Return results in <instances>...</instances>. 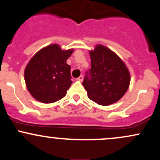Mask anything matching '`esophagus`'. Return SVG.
<instances>
[{
	"mask_svg": "<svg viewBox=\"0 0 160 160\" xmlns=\"http://www.w3.org/2000/svg\"><path fill=\"white\" fill-rule=\"evenodd\" d=\"M77 80H78V81L82 82V80H83V77H82V76H80L78 79H77Z\"/></svg>",
	"mask_w": 160,
	"mask_h": 160,
	"instance_id": "1",
	"label": "esophagus"
}]
</instances>
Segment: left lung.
<instances>
[{
    "mask_svg": "<svg viewBox=\"0 0 160 160\" xmlns=\"http://www.w3.org/2000/svg\"><path fill=\"white\" fill-rule=\"evenodd\" d=\"M91 69L82 86L90 100L102 106L118 102L128 90L130 73L114 52L102 44L89 51Z\"/></svg>",
    "mask_w": 160,
    "mask_h": 160,
    "instance_id": "left-lung-1",
    "label": "left lung"
}]
</instances>
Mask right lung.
Masks as SVG:
<instances>
[{
  "instance_id": "obj_1",
  "label": "right lung",
  "mask_w": 160,
  "mask_h": 160,
  "mask_svg": "<svg viewBox=\"0 0 160 160\" xmlns=\"http://www.w3.org/2000/svg\"><path fill=\"white\" fill-rule=\"evenodd\" d=\"M74 49L62 50L51 44L37 52L25 69L27 89L34 98L44 104L56 102L65 96L72 81L71 66L66 63Z\"/></svg>"
}]
</instances>
